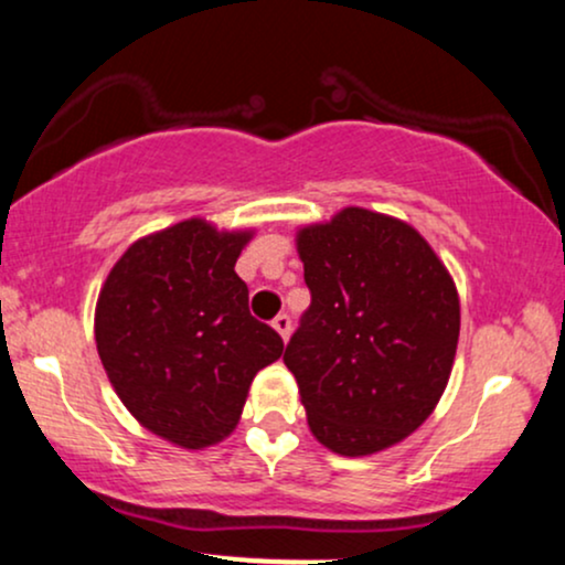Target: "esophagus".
<instances>
[{
    "mask_svg": "<svg viewBox=\"0 0 565 565\" xmlns=\"http://www.w3.org/2000/svg\"><path fill=\"white\" fill-rule=\"evenodd\" d=\"M274 329L284 337V340H289V334H291V319H289V316L287 313H278L276 319H274Z\"/></svg>",
    "mask_w": 565,
    "mask_h": 565,
    "instance_id": "34e87169",
    "label": "esophagus"
}]
</instances>
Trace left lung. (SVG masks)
I'll use <instances>...</instances> for the list:
<instances>
[{"mask_svg":"<svg viewBox=\"0 0 565 565\" xmlns=\"http://www.w3.org/2000/svg\"><path fill=\"white\" fill-rule=\"evenodd\" d=\"M310 308L284 364L313 436L342 457L404 440L430 417L459 340L449 270L412 225L348 206L297 233Z\"/></svg>","mask_w":565,"mask_h":565,"instance_id":"left-lung-1","label":"left lung"}]
</instances>
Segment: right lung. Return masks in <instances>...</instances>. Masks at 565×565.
Here are the masks:
<instances>
[{
	"instance_id": "add662e5",
	"label": "right lung",
	"mask_w": 565,
	"mask_h": 565,
	"mask_svg": "<svg viewBox=\"0 0 565 565\" xmlns=\"http://www.w3.org/2000/svg\"><path fill=\"white\" fill-rule=\"evenodd\" d=\"M249 236L183 220L129 246L97 297V355L116 395L183 449L231 436L255 374L284 353L233 270Z\"/></svg>"
}]
</instances>
